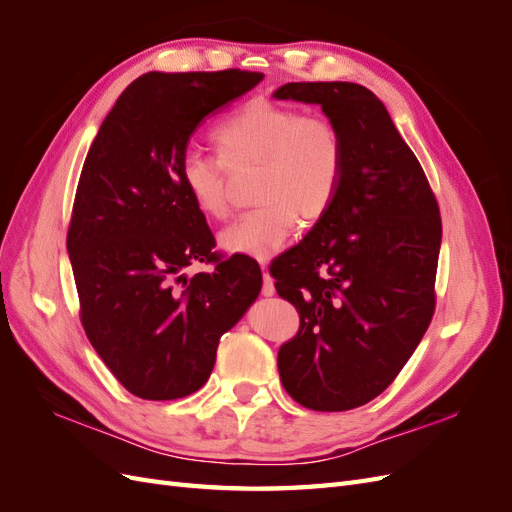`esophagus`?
<instances>
[{"mask_svg": "<svg viewBox=\"0 0 512 512\" xmlns=\"http://www.w3.org/2000/svg\"><path fill=\"white\" fill-rule=\"evenodd\" d=\"M260 269H262V294H265V297H273L275 294V284H273V277L269 275V265L267 262H260Z\"/></svg>", "mask_w": 512, "mask_h": 512, "instance_id": "obj_1", "label": "esophagus"}]
</instances>
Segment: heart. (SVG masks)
Instances as JSON below:
<instances>
[{
    "mask_svg": "<svg viewBox=\"0 0 512 512\" xmlns=\"http://www.w3.org/2000/svg\"><path fill=\"white\" fill-rule=\"evenodd\" d=\"M211 138L220 158L188 151L179 162L183 190L200 213L224 218L226 168L256 166L252 198L258 205L220 232L222 250L269 258L286 243L297 218L318 222L335 203L346 145L331 119L250 100L228 113Z\"/></svg>",
    "mask_w": 512,
    "mask_h": 512,
    "instance_id": "1",
    "label": "heart"
}]
</instances>
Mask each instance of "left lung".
<instances>
[{"label":"left lung","mask_w":512,"mask_h":512,"mask_svg":"<svg viewBox=\"0 0 512 512\" xmlns=\"http://www.w3.org/2000/svg\"><path fill=\"white\" fill-rule=\"evenodd\" d=\"M277 100L320 104L346 145L344 179L307 237L271 262L299 333L277 352L286 393L318 412L378 397L436 309L438 200L386 106L356 83H286Z\"/></svg>","instance_id":"obj_1"}]
</instances>
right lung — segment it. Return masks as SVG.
Wrapping results in <instances>:
<instances>
[{
  "mask_svg": "<svg viewBox=\"0 0 512 512\" xmlns=\"http://www.w3.org/2000/svg\"><path fill=\"white\" fill-rule=\"evenodd\" d=\"M260 81L247 70L147 72L117 98L89 147L66 239L81 322L104 365L141 399L198 391L220 337L260 292L258 262L218 258L179 177L198 123ZM194 261L216 269L188 281L182 269Z\"/></svg>",
  "mask_w": 512,
  "mask_h": 512,
  "instance_id": "obj_1",
  "label": "right lung"
}]
</instances>
